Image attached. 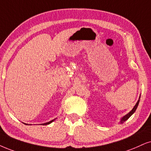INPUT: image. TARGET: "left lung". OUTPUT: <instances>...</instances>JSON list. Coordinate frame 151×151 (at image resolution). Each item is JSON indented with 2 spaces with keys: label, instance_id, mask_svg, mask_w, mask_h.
<instances>
[{
  "label": "left lung",
  "instance_id": "left-lung-1",
  "mask_svg": "<svg viewBox=\"0 0 151 151\" xmlns=\"http://www.w3.org/2000/svg\"><path fill=\"white\" fill-rule=\"evenodd\" d=\"M140 97H141V95H140V96H139V100H138V101H137V102L136 103V104H135L134 105V107H133V109H132L129 112L128 114H127L126 115H125L124 116H123V117H122L121 118V120H120V123L121 124H122V123H123L125 121H126L127 119H128V118L130 117V116L132 115L135 112V111H136V109H137V106H138V105H139V100H140Z\"/></svg>",
  "mask_w": 151,
  "mask_h": 151
}]
</instances>
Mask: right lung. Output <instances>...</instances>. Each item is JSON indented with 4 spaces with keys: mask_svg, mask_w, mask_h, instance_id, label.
<instances>
[{
    "mask_svg": "<svg viewBox=\"0 0 151 151\" xmlns=\"http://www.w3.org/2000/svg\"><path fill=\"white\" fill-rule=\"evenodd\" d=\"M56 118H55V119H53V120H51V121H49V122H47V123H42V124H40V125H49V124H50V123H52V122H53L55 121V120H56ZM24 124H26V123H24ZM26 125H28V124H26Z\"/></svg>",
    "mask_w": 151,
    "mask_h": 151,
    "instance_id": "obj_1",
    "label": "right lung"
}]
</instances>
